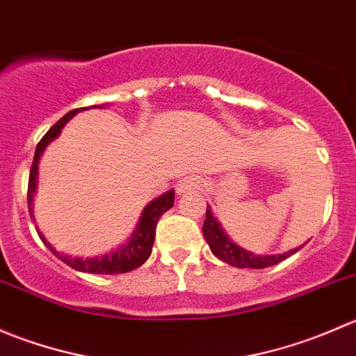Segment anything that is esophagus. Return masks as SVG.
<instances>
[{
    "label": "esophagus",
    "instance_id": "obj_1",
    "mask_svg": "<svg viewBox=\"0 0 356 356\" xmlns=\"http://www.w3.org/2000/svg\"><path fill=\"white\" fill-rule=\"evenodd\" d=\"M201 179L198 175H188V177L181 179V181L177 182V193L181 195V193H188V191H195V189H200L201 188Z\"/></svg>",
    "mask_w": 356,
    "mask_h": 356
}]
</instances>
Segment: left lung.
<instances>
[{
    "instance_id": "8db88e82",
    "label": "left lung",
    "mask_w": 356,
    "mask_h": 356,
    "mask_svg": "<svg viewBox=\"0 0 356 356\" xmlns=\"http://www.w3.org/2000/svg\"><path fill=\"white\" fill-rule=\"evenodd\" d=\"M203 236L215 257L220 258L225 264L238 268L272 267V265L286 260V258L296 253L301 248H294V250L286 251V253L281 254H254L251 253V251L243 250L241 246H238L236 243H232L231 239H229V236L225 234L222 225L218 224V220L213 217V213H211L210 207H207V218H204L203 222Z\"/></svg>"
}]
</instances>
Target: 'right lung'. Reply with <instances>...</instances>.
Returning a JSON list of instances; mask_svg holds the SVG:
<instances>
[{"mask_svg":"<svg viewBox=\"0 0 356 356\" xmlns=\"http://www.w3.org/2000/svg\"><path fill=\"white\" fill-rule=\"evenodd\" d=\"M89 108H103V105L89 106ZM82 110L86 108H75L68 111L67 115H63V117L60 118V120L56 122V124L53 125L44 136H42V139L38 143V146H35V153H34V160H32L31 174H29V188H27V204H29V213H31V217H32V198H34L35 186H38L39 158H41L46 146H48L53 139L58 138L63 125H65L72 117H75V115ZM174 198H175V193L174 189H170L168 193H165V195L158 196L156 200H153L152 203L143 210L141 220H139L132 238L129 239L125 245L118 248V250L103 254V257H95V258L67 257V254L60 253V251H56L55 248L49 245V243L46 241L44 236L39 232L38 227H35V231H38L39 238H41V241L44 243L46 248H49V251H51L56 258H60L63 264H67L68 267L75 268V270L88 272V274H105V275L125 274V272H131L134 270V268L141 267V265L149 258L153 243H155V234H156L155 231H156L158 220H160V217L165 213V211L170 210V208L174 207Z\"/></svg>","mask_w":356,"mask_h":356,"instance_id":"obj_1","label":"right lung"}]
</instances>
